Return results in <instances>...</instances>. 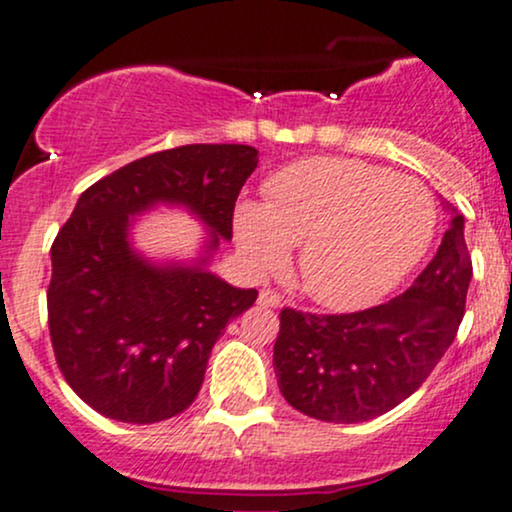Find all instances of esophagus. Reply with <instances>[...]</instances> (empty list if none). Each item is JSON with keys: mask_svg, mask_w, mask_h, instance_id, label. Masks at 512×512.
<instances>
[{"mask_svg": "<svg viewBox=\"0 0 512 512\" xmlns=\"http://www.w3.org/2000/svg\"><path fill=\"white\" fill-rule=\"evenodd\" d=\"M257 303H260L262 308H281V296L269 289H262L260 296H257Z\"/></svg>", "mask_w": 512, "mask_h": 512, "instance_id": "1", "label": "esophagus"}]
</instances>
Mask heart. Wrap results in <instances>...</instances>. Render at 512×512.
Returning <instances> with one entry per match:
<instances>
[{"mask_svg": "<svg viewBox=\"0 0 512 512\" xmlns=\"http://www.w3.org/2000/svg\"><path fill=\"white\" fill-rule=\"evenodd\" d=\"M264 192L267 202L240 199L233 209L240 260L252 274H267L301 245L305 291L334 310L380 301L436 236L438 207L424 182L356 158L296 161Z\"/></svg>", "mask_w": 512, "mask_h": 512, "instance_id": "heart-1", "label": "heart"}]
</instances>
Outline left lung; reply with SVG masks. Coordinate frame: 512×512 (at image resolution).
Listing matches in <instances>:
<instances>
[{"label": "left lung", "mask_w": 512, "mask_h": 512, "mask_svg": "<svg viewBox=\"0 0 512 512\" xmlns=\"http://www.w3.org/2000/svg\"><path fill=\"white\" fill-rule=\"evenodd\" d=\"M436 257L402 296L349 315L281 310L274 373L286 402L327 424H361L395 409L455 342L472 257L452 204Z\"/></svg>", "instance_id": "1"}]
</instances>
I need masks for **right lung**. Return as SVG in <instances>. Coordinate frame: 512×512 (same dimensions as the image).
<instances>
[{
	"label": "right lung",
	"instance_id": "1",
	"mask_svg": "<svg viewBox=\"0 0 512 512\" xmlns=\"http://www.w3.org/2000/svg\"><path fill=\"white\" fill-rule=\"evenodd\" d=\"M255 168V146L187 144L127 163L79 197L50 250L48 320L64 380L98 414L156 424L195 402L211 346L257 301L209 269ZM158 206L208 228L195 258L156 261L133 245L136 219Z\"/></svg>",
	"mask_w": 512,
	"mask_h": 512
}]
</instances>
